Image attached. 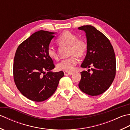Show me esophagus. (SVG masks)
Listing matches in <instances>:
<instances>
[{"mask_svg":"<svg viewBox=\"0 0 130 130\" xmlns=\"http://www.w3.org/2000/svg\"><path fill=\"white\" fill-rule=\"evenodd\" d=\"M73 73L72 72H68V71H64V74L65 75H72Z\"/></svg>","mask_w":130,"mask_h":130,"instance_id":"esophagus-1","label":"esophagus"}]
</instances>
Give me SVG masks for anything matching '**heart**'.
<instances>
[{"mask_svg": "<svg viewBox=\"0 0 130 130\" xmlns=\"http://www.w3.org/2000/svg\"><path fill=\"white\" fill-rule=\"evenodd\" d=\"M61 46H69V55H73L68 59H63L57 63V68L60 70L71 71L78 62L77 57L84 56L87 50V44L84 41L78 39V36L69 31L63 32L56 40ZM48 56L52 59H56L57 54L55 47L50 45L47 48Z\"/></svg>", "mask_w": 130, "mask_h": 130, "instance_id": "obj_1", "label": "heart"}]
</instances>
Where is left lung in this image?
I'll return each instance as SVG.
<instances>
[{
    "label": "left lung",
    "instance_id": "obj_1",
    "mask_svg": "<svg viewBox=\"0 0 130 130\" xmlns=\"http://www.w3.org/2000/svg\"><path fill=\"white\" fill-rule=\"evenodd\" d=\"M84 31L87 40V55L81 67L89 68L81 72L79 87L87 94L96 96L106 91L116 75V57L113 48L106 36L90 25L79 27Z\"/></svg>",
    "mask_w": 130,
    "mask_h": 130
}]
</instances>
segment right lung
Here are the masks:
<instances>
[{
	"instance_id": "add662e5",
	"label": "right lung",
	"mask_w": 130,
	"mask_h": 130,
	"mask_svg": "<svg viewBox=\"0 0 130 130\" xmlns=\"http://www.w3.org/2000/svg\"><path fill=\"white\" fill-rule=\"evenodd\" d=\"M55 34L42 30L35 32L21 43L15 52L14 80L19 92L31 101L39 102L49 98L64 75L62 71H50L55 65L47 51Z\"/></svg>"
}]
</instances>
